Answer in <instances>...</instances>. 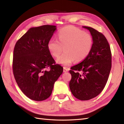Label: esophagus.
<instances>
[{"label":"esophagus","mask_w":124,"mask_h":124,"mask_svg":"<svg viewBox=\"0 0 124 124\" xmlns=\"http://www.w3.org/2000/svg\"><path fill=\"white\" fill-rule=\"evenodd\" d=\"M68 70H69V69L66 68V67H64V68H63V72H68Z\"/></svg>","instance_id":"esophagus-1"}]
</instances>
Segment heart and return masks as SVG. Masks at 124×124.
<instances>
[{"label":"heart","mask_w":124,"mask_h":124,"mask_svg":"<svg viewBox=\"0 0 124 124\" xmlns=\"http://www.w3.org/2000/svg\"><path fill=\"white\" fill-rule=\"evenodd\" d=\"M58 40L51 38L47 44L51 54L58 56L63 51L64 53L56 60L59 64L68 66L75 60L83 61L89 55L93 49V38L88 33L75 27H66L60 30L58 34Z\"/></svg>","instance_id":"heart-1"}]
</instances>
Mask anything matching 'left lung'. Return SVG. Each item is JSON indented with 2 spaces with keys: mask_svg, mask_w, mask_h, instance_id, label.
I'll use <instances>...</instances> for the list:
<instances>
[{
  "mask_svg": "<svg viewBox=\"0 0 124 124\" xmlns=\"http://www.w3.org/2000/svg\"><path fill=\"white\" fill-rule=\"evenodd\" d=\"M82 27L90 31L93 47L85 59L70 68L69 86L74 97L85 101L97 97L104 89L111 71L112 56L110 47L103 34L92 27Z\"/></svg>",
  "mask_w": 124,
  "mask_h": 124,
  "instance_id": "obj_1",
  "label": "left lung"
}]
</instances>
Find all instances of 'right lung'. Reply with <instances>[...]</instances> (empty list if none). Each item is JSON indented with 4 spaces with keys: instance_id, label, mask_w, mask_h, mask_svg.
I'll return each instance as SVG.
<instances>
[{
    "instance_id": "obj_1",
    "label": "right lung",
    "mask_w": 124,
    "mask_h": 124,
    "mask_svg": "<svg viewBox=\"0 0 124 124\" xmlns=\"http://www.w3.org/2000/svg\"><path fill=\"white\" fill-rule=\"evenodd\" d=\"M56 29V26L49 25L31 27L14 48V76L21 91L31 100L40 101L48 98L63 73V68L55 64L47 48ZM48 67L50 70H46Z\"/></svg>"
}]
</instances>
